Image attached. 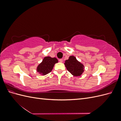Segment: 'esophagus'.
<instances>
[{"instance_id": "34e87169", "label": "esophagus", "mask_w": 121, "mask_h": 121, "mask_svg": "<svg viewBox=\"0 0 121 121\" xmlns=\"http://www.w3.org/2000/svg\"><path fill=\"white\" fill-rule=\"evenodd\" d=\"M59 61L60 62V63H62V62L63 61V59H60L59 60Z\"/></svg>"}]
</instances>
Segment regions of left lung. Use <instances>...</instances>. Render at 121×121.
Listing matches in <instances>:
<instances>
[{
    "mask_svg": "<svg viewBox=\"0 0 121 121\" xmlns=\"http://www.w3.org/2000/svg\"><path fill=\"white\" fill-rule=\"evenodd\" d=\"M64 64L68 71L74 76H80L84 71V65L73 56H69Z\"/></svg>",
    "mask_w": 121,
    "mask_h": 121,
    "instance_id": "8db88e82",
    "label": "left lung"
}]
</instances>
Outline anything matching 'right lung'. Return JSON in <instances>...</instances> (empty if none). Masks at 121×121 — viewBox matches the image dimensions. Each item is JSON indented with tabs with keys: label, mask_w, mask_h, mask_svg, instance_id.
<instances>
[{
	"label": "right lung",
	"mask_w": 121,
	"mask_h": 121,
	"mask_svg": "<svg viewBox=\"0 0 121 121\" xmlns=\"http://www.w3.org/2000/svg\"><path fill=\"white\" fill-rule=\"evenodd\" d=\"M58 63L56 57L50 56L44 57L41 63L37 67V72L41 75H45L52 71L55 64Z\"/></svg>",
	"instance_id": "right-lung-1"
}]
</instances>
